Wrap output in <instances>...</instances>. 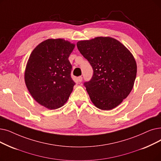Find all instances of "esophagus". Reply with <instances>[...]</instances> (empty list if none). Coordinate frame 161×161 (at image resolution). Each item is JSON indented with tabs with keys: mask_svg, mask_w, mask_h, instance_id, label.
<instances>
[{
	"mask_svg": "<svg viewBox=\"0 0 161 161\" xmlns=\"http://www.w3.org/2000/svg\"><path fill=\"white\" fill-rule=\"evenodd\" d=\"M78 81L80 83V82H81L82 81V80H83V78L81 76H80V77H78Z\"/></svg>",
	"mask_w": 161,
	"mask_h": 161,
	"instance_id": "34e87169",
	"label": "esophagus"
}]
</instances>
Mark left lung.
<instances>
[{
    "instance_id": "left-lung-1",
    "label": "left lung",
    "mask_w": 161,
    "mask_h": 161,
    "mask_svg": "<svg viewBox=\"0 0 161 161\" xmlns=\"http://www.w3.org/2000/svg\"><path fill=\"white\" fill-rule=\"evenodd\" d=\"M77 47L93 69L92 80L84 83L91 101L101 110L114 108L134 87L137 74L134 56L119 41L110 37L80 41Z\"/></svg>"
}]
</instances>
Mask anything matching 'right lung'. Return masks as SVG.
<instances>
[{
    "label": "right lung",
    "mask_w": 161,
    "mask_h": 161,
    "mask_svg": "<svg viewBox=\"0 0 161 161\" xmlns=\"http://www.w3.org/2000/svg\"><path fill=\"white\" fill-rule=\"evenodd\" d=\"M75 45L63 39H48L31 52L24 80L33 99L41 105L54 110L66 103L75 85L68 60Z\"/></svg>",
    "instance_id": "right-lung-1"
}]
</instances>
